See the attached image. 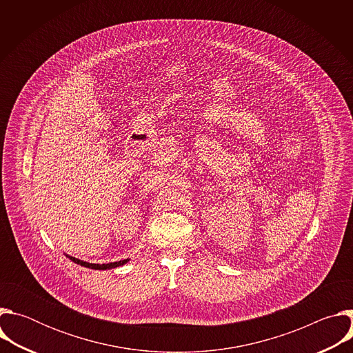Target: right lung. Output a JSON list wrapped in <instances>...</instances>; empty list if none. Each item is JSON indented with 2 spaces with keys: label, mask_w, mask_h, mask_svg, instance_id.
<instances>
[{
  "label": "right lung",
  "mask_w": 353,
  "mask_h": 353,
  "mask_svg": "<svg viewBox=\"0 0 353 353\" xmlns=\"http://www.w3.org/2000/svg\"><path fill=\"white\" fill-rule=\"evenodd\" d=\"M71 261L82 265V267H86V268H92V270H110V268H116V267H120V265H124L128 260H121V261H117V263H109V264H89L86 261H81L78 259H74V257H70Z\"/></svg>",
  "instance_id": "add662e5"
}]
</instances>
